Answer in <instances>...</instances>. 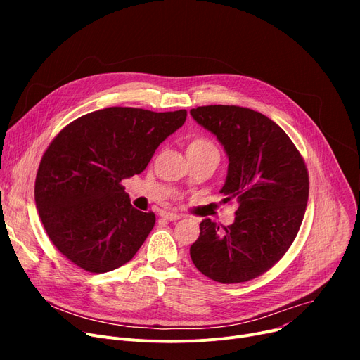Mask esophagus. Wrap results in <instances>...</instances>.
Returning <instances> with one entry per match:
<instances>
[{
	"label": "esophagus",
	"mask_w": 360,
	"mask_h": 360,
	"mask_svg": "<svg viewBox=\"0 0 360 360\" xmlns=\"http://www.w3.org/2000/svg\"><path fill=\"white\" fill-rule=\"evenodd\" d=\"M160 216H162L163 219H166V220H170V221L179 220V219L182 217L181 214H178V213H172V212H162V213H160Z\"/></svg>",
	"instance_id": "34e87169"
}]
</instances>
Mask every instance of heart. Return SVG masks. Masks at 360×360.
Segmentation results:
<instances>
[{
  "label": "heart",
  "instance_id": "heart-1",
  "mask_svg": "<svg viewBox=\"0 0 360 360\" xmlns=\"http://www.w3.org/2000/svg\"><path fill=\"white\" fill-rule=\"evenodd\" d=\"M188 151H195V153H202V151H217V147L210 141V140H205V139H197L193 140L188 146Z\"/></svg>",
  "mask_w": 360,
  "mask_h": 360
}]
</instances>
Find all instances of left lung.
I'll list each match as a JSON object with an SVG mask.
<instances>
[{
	"instance_id": "1",
	"label": "left lung",
	"mask_w": 360,
	"mask_h": 360,
	"mask_svg": "<svg viewBox=\"0 0 360 360\" xmlns=\"http://www.w3.org/2000/svg\"><path fill=\"white\" fill-rule=\"evenodd\" d=\"M229 158L224 201H238L235 221L220 229L204 219L191 245L194 266L209 278L232 285L252 280L286 254L304 220L308 169L289 136L262 113L233 105L191 109Z\"/></svg>"
}]
</instances>
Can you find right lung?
I'll return each mask as SVG.
<instances>
[{"label": "right lung", "instance_id": "1", "mask_svg": "<svg viewBox=\"0 0 360 360\" xmlns=\"http://www.w3.org/2000/svg\"><path fill=\"white\" fill-rule=\"evenodd\" d=\"M185 120V109L113 106L60 131L34 182L36 209L56 250L89 273L112 271L136 255L156 216L134 209L121 182L141 174Z\"/></svg>", "mask_w": 360, "mask_h": 360}]
</instances>
